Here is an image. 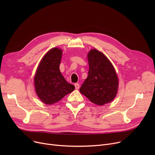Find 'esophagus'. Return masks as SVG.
<instances>
[{"label":"esophagus","mask_w":155,"mask_h":155,"mask_svg":"<svg viewBox=\"0 0 155 155\" xmlns=\"http://www.w3.org/2000/svg\"><path fill=\"white\" fill-rule=\"evenodd\" d=\"M75 88L76 89H78L80 88V85L78 84H75Z\"/></svg>","instance_id":"obj_1"}]
</instances>
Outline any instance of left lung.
<instances>
[{"label":"left lung","instance_id":"obj_1","mask_svg":"<svg viewBox=\"0 0 155 155\" xmlns=\"http://www.w3.org/2000/svg\"><path fill=\"white\" fill-rule=\"evenodd\" d=\"M88 75L80 92L96 105H103L114 100L117 93L119 81L109 59L101 51L93 49L88 52Z\"/></svg>","mask_w":155,"mask_h":155}]
</instances>
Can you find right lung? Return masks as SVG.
I'll list each match as a JSON object with an SVG mask.
<instances>
[{
  "mask_svg": "<svg viewBox=\"0 0 155 155\" xmlns=\"http://www.w3.org/2000/svg\"><path fill=\"white\" fill-rule=\"evenodd\" d=\"M62 51L54 48L40 61L34 78L35 91L43 103L51 105L72 92L75 86L68 83L60 70Z\"/></svg>",
  "mask_w": 155,
  "mask_h": 155,
  "instance_id": "add662e5",
  "label": "right lung"
}]
</instances>
